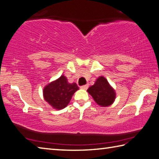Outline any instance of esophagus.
<instances>
[{"mask_svg":"<svg viewBox=\"0 0 159 159\" xmlns=\"http://www.w3.org/2000/svg\"><path fill=\"white\" fill-rule=\"evenodd\" d=\"M88 87H89V85H87V84L83 85V86H81V87H80V88H81L82 89H84V90H87Z\"/></svg>","mask_w":159,"mask_h":159,"instance_id":"esophagus-1","label":"esophagus"}]
</instances>
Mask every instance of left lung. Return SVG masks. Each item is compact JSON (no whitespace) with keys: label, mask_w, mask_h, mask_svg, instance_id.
<instances>
[{"label":"left lung","mask_w":159,"mask_h":159,"mask_svg":"<svg viewBox=\"0 0 159 159\" xmlns=\"http://www.w3.org/2000/svg\"><path fill=\"white\" fill-rule=\"evenodd\" d=\"M89 93L97 104L102 107L112 105L116 98V93L104 77H99L94 84L88 89Z\"/></svg>","instance_id":"1"}]
</instances>
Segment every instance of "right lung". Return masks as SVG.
<instances>
[{
    "label": "right lung",
    "instance_id": "right-lung-1",
    "mask_svg": "<svg viewBox=\"0 0 159 159\" xmlns=\"http://www.w3.org/2000/svg\"><path fill=\"white\" fill-rule=\"evenodd\" d=\"M79 89L76 83L70 84L64 75L46 85L43 89L44 99L56 110L66 107L75 91Z\"/></svg>",
    "mask_w": 159,
    "mask_h": 159
}]
</instances>
